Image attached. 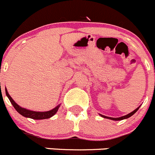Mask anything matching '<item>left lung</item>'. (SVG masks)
I'll return each instance as SVG.
<instances>
[{"label":"left lung","instance_id":"8db88e82","mask_svg":"<svg viewBox=\"0 0 155 155\" xmlns=\"http://www.w3.org/2000/svg\"><path fill=\"white\" fill-rule=\"evenodd\" d=\"M139 107H140V106H139ZM139 107H138V108H136V109H135L134 111H132V112H130V114H127V115H125V116H122V117H116V118H115V117H107V116L102 115V114H100V115L102 116V117H105V118H108V119H110V120H124V119H127V118H128V117H131L132 115H133V114H134L135 113H136V111H137L138 110H139Z\"/></svg>","mask_w":155,"mask_h":155}]
</instances>
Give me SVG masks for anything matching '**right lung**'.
<instances>
[{
	"mask_svg": "<svg viewBox=\"0 0 155 155\" xmlns=\"http://www.w3.org/2000/svg\"><path fill=\"white\" fill-rule=\"evenodd\" d=\"M6 91V95L8 97V99H10V102L12 103V105H13L15 109L21 114V115L24 116L25 117H29V118L35 119V120H43V119H47L50 118V117H53L56 112H57L58 109H59L60 105H57L56 108H54L53 109L50 110L48 111H31V110L26 109V108H22L21 106H19L18 104H16L15 102V101L13 100L11 98V96L9 95L8 92H7V88L5 89Z\"/></svg>",
	"mask_w": 155,
	"mask_h": 155,
	"instance_id": "right-lung-1",
	"label": "right lung"
}]
</instances>
